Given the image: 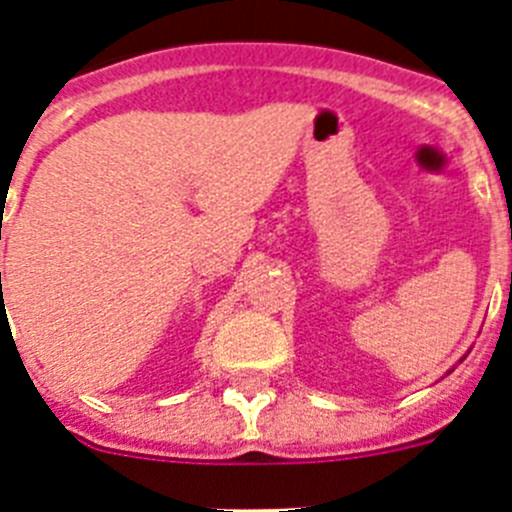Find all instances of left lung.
Returning a JSON list of instances; mask_svg holds the SVG:
<instances>
[{"instance_id": "8db88e82", "label": "left lung", "mask_w": 512, "mask_h": 512, "mask_svg": "<svg viewBox=\"0 0 512 512\" xmlns=\"http://www.w3.org/2000/svg\"><path fill=\"white\" fill-rule=\"evenodd\" d=\"M510 277H512V274H510ZM510 284H512V279H510ZM461 361H464V359H461Z\"/></svg>"}]
</instances>
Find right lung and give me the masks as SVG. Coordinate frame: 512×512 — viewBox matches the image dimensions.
<instances>
[{"instance_id": "1", "label": "right lung", "mask_w": 512, "mask_h": 512, "mask_svg": "<svg viewBox=\"0 0 512 512\" xmlns=\"http://www.w3.org/2000/svg\"><path fill=\"white\" fill-rule=\"evenodd\" d=\"M0 282H2V274H0Z\"/></svg>"}]
</instances>
